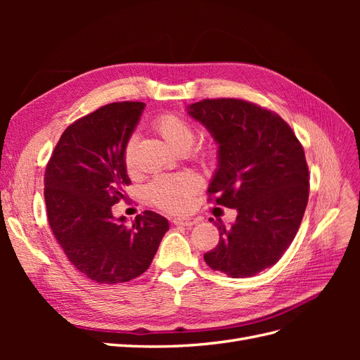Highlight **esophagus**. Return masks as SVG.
<instances>
[{"label": "esophagus", "mask_w": 360, "mask_h": 360, "mask_svg": "<svg viewBox=\"0 0 360 360\" xmlns=\"http://www.w3.org/2000/svg\"><path fill=\"white\" fill-rule=\"evenodd\" d=\"M172 222L176 225H181V226H192L198 222V219H195V217H189V216H181V217H174Z\"/></svg>", "instance_id": "esophagus-1"}]
</instances>
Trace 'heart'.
Listing matches in <instances>:
<instances>
[{"instance_id": "b5f03b06", "label": "heart", "mask_w": 360, "mask_h": 360, "mask_svg": "<svg viewBox=\"0 0 360 360\" xmlns=\"http://www.w3.org/2000/svg\"><path fill=\"white\" fill-rule=\"evenodd\" d=\"M153 127L174 150L186 151L195 139V129L188 122L176 114H162L155 118ZM135 139L130 138L124 147V165L132 168ZM200 188V180L191 172L165 174L158 176L148 184V200L155 205L168 212H183L191 205L192 197Z\"/></svg>"}]
</instances>
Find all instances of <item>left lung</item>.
Returning a JSON list of instances; mask_svg holds the SVG:
<instances>
[{
  "mask_svg": "<svg viewBox=\"0 0 360 360\" xmlns=\"http://www.w3.org/2000/svg\"><path fill=\"white\" fill-rule=\"evenodd\" d=\"M186 111L217 144L209 193L237 210L230 226L214 221L219 243L205 263L231 278L254 276L278 263L300 226L309 195L303 148L284 120L254 103L205 99Z\"/></svg>",
  "mask_w": 360,
  "mask_h": 360,
  "instance_id": "8db88e82",
  "label": "left lung"
}]
</instances>
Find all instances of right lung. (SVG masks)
<instances>
[{"label":"right lung","instance_id":"1","mask_svg":"<svg viewBox=\"0 0 360 360\" xmlns=\"http://www.w3.org/2000/svg\"><path fill=\"white\" fill-rule=\"evenodd\" d=\"M144 108L143 102L111 103L79 118L64 130L46 167L51 230L75 269L97 284L143 275L169 230L155 212L126 226V217L111 210L130 183L124 147Z\"/></svg>","mask_w":360,"mask_h":360}]
</instances>
